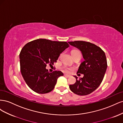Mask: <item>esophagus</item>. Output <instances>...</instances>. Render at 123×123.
<instances>
[{"mask_svg":"<svg viewBox=\"0 0 123 123\" xmlns=\"http://www.w3.org/2000/svg\"><path fill=\"white\" fill-rule=\"evenodd\" d=\"M64 76H65V77H67V78H68V77H70V75H67V74H64Z\"/></svg>","mask_w":123,"mask_h":123,"instance_id":"esophagus-1","label":"esophagus"}]
</instances>
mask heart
<instances>
[{"label":"heart","mask_w":123,"mask_h":123,"mask_svg":"<svg viewBox=\"0 0 123 123\" xmlns=\"http://www.w3.org/2000/svg\"><path fill=\"white\" fill-rule=\"evenodd\" d=\"M72 55H74V54H78V53H80V51L77 50H74L73 51H72ZM73 69V68L71 67H68L67 66H64L62 67V70L64 72L67 73H69L71 72V71Z\"/></svg>","instance_id":"1"}]
</instances>
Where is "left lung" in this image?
Instances as JSON below:
<instances>
[{
	"label": "left lung",
	"mask_w": 123,
	"mask_h": 123,
	"mask_svg": "<svg viewBox=\"0 0 123 123\" xmlns=\"http://www.w3.org/2000/svg\"><path fill=\"white\" fill-rule=\"evenodd\" d=\"M69 43L81 52L84 61L81 63L77 73L83 74L84 77L69 85L74 93L79 95L90 94L97 89L102 82L107 68L106 55L100 47L85 41L69 42Z\"/></svg>",
	"instance_id": "8db88e82"
}]
</instances>
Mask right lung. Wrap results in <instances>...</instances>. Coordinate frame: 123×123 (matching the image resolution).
<instances>
[{"instance_id": "right-lung-1", "label": "right lung", "mask_w": 123, "mask_h": 123, "mask_svg": "<svg viewBox=\"0 0 123 123\" xmlns=\"http://www.w3.org/2000/svg\"><path fill=\"white\" fill-rule=\"evenodd\" d=\"M66 42L38 39L27 43L19 54L20 71L26 84L39 94L52 91L57 79L64 74L60 71L49 72L47 64L53 65L66 48Z\"/></svg>"}]
</instances>
